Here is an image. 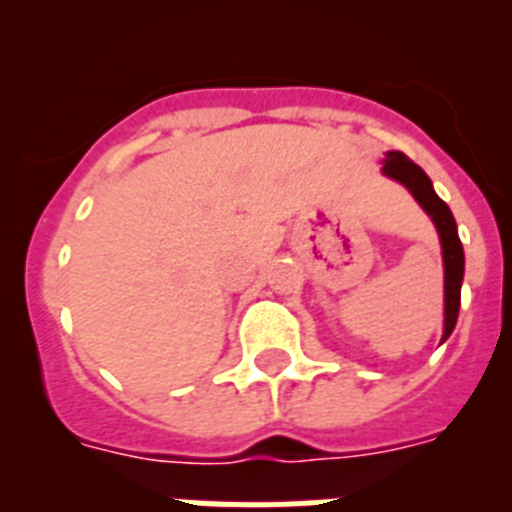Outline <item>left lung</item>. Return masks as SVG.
<instances>
[{"mask_svg":"<svg viewBox=\"0 0 512 512\" xmlns=\"http://www.w3.org/2000/svg\"><path fill=\"white\" fill-rule=\"evenodd\" d=\"M384 176L405 184L410 189L418 205L431 215L433 225L441 238L443 251V341L451 336L456 318H459L461 305V279H464V248H461L459 233H456V220L451 215L449 205L433 192V184L418 164H413L405 153L390 151L382 166Z\"/></svg>","mask_w":512,"mask_h":512,"instance_id":"left-lung-1","label":"left lung"}]
</instances>
